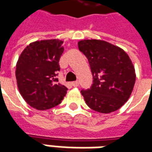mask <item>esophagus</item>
<instances>
[{"label": "esophagus", "instance_id": "34e87169", "mask_svg": "<svg viewBox=\"0 0 152 152\" xmlns=\"http://www.w3.org/2000/svg\"><path fill=\"white\" fill-rule=\"evenodd\" d=\"M72 86L73 87H77V86H79V82L78 81H73V82H72Z\"/></svg>", "mask_w": 152, "mask_h": 152}]
</instances>
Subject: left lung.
I'll return each instance as SVG.
<instances>
[{"label": "left lung", "instance_id": "obj_1", "mask_svg": "<svg viewBox=\"0 0 152 152\" xmlns=\"http://www.w3.org/2000/svg\"><path fill=\"white\" fill-rule=\"evenodd\" d=\"M78 47L88 58L94 79L90 89L80 91L86 104L104 114L121 108L129 99L136 80L129 55L105 40H80Z\"/></svg>", "mask_w": 152, "mask_h": 152}]
</instances>
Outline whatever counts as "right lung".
<instances>
[{"label": "right lung", "mask_w": 152, "mask_h": 152, "mask_svg": "<svg viewBox=\"0 0 152 152\" xmlns=\"http://www.w3.org/2000/svg\"><path fill=\"white\" fill-rule=\"evenodd\" d=\"M58 39L37 40L25 48L16 64L18 90L28 104L40 111L62 102L67 88L58 83L64 48Z\"/></svg>", "instance_id": "add662e5"}]
</instances>
